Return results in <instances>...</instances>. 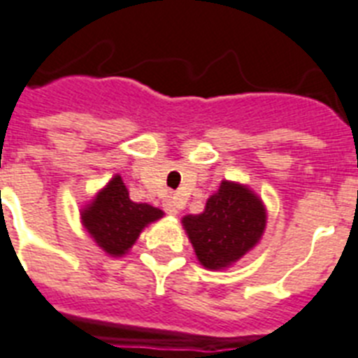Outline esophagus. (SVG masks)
Here are the masks:
<instances>
[{
  "label": "esophagus",
  "mask_w": 358,
  "mask_h": 358,
  "mask_svg": "<svg viewBox=\"0 0 358 358\" xmlns=\"http://www.w3.org/2000/svg\"><path fill=\"white\" fill-rule=\"evenodd\" d=\"M180 207H182V202H180L178 196H169L167 200L164 202V209L167 215L171 216H176L180 211Z\"/></svg>",
  "instance_id": "esophagus-1"
}]
</instances>
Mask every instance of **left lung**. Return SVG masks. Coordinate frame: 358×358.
Masks as SVG:
<instances>
[{"label": "left lung", "mask_w": 358, "mask_h": 358, "mask_svg": "<svg viewBox=\"0 0 358 358\" xmlns=\"http://www.w3.org/2000/svg\"><path fill=\"white\" fill-rule=\"evenodd\" d=\"M266 220L262 200L248 185L224 180L203 213L184 216L182 224L198 262L206 269H225L260 242Z\"/></svg>", "instance_id": "1"}]
</instances>
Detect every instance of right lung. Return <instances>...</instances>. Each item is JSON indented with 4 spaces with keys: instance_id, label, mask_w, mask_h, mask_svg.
Wrapping results in <instances>:
<instances>
[{
    "instance_id": "add662e5",
    "label": "right lung",
    "mask_w": 358,
    "mask_h": 358,
    "mask_svg": "<svg viewBox=\"0 0 358 358\" xmlns=\"http://www.w3.org/2000/svg\"><path fill=\"white\" fill-rule=\"evenodd\" d=\"M164 211L149 203H136L120 174L82 209V224L98 248L110 257H122L133 248L140 233L151 222L160 220Z\"/></svg>"
}]
</instances>
